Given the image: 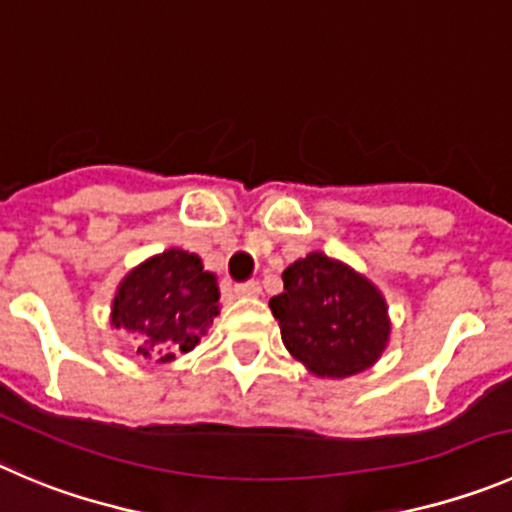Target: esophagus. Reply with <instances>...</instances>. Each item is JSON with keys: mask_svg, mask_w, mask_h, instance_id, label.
<instances>
[{"mask_svg": "<svg viewBox=\"0 0 512 512\" xmlns=\"http://www.w3.org/2000/svg\"><path fill=\"white\" fill-rule=\"evenodd\" d=\"M234 293L240 295V298H257V295H260V283H255V280L237 283L234 285Z\"/></svg>", "mask_w": 512, "mask_h": 512, "instance_id": "obj_1", "label": "esophagus"}]
</instances>
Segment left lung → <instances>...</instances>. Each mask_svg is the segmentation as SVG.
I'll return each instance as SVG.
<instances>
[{
    "label": "left lung",
    "mask_w": 512,
    "mask_h": 512,
    "mask_svg": "<svg viewBox=\"0 0 512 512\" xmlns=\"http://www.w3.org/2000/svg\"><path fill=\"white\" fill-rule=\"evenodd\" d=\"M285 290L270 298L285 348L315 376L346 379L379 361L391 323L371 280L323 252L283 272Z\"/></svg>",
    "instance_id": "obj_1"
}]
</instances>
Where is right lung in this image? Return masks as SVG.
Listing matches in <instances>:
<instances>
[{
    "instance_id": "1",
    "label": "right lung",
    "mask_w": 512,
    "mask_h": 512,
    "mask_svg": "<svg viewBox=\"0 0 512 512\" xmlns=\"http://www.w3.org/2000/svg\"><path fill=\"white\" fill-rule=\"evenodd\" d=\"M214 315H219L217 278L194 252L171 247L121 280L111 323L133 333L138 356L166 364L207 336Z\"/></svg>"
}]
</instances>
